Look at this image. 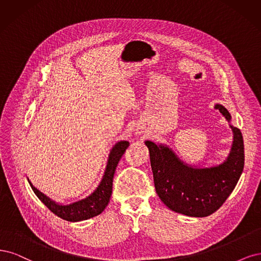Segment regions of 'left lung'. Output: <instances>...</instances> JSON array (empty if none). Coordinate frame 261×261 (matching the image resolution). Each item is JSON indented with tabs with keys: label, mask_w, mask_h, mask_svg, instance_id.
<instances>
[{
	"label": "left lung",
	"mask_w": 261,
	"mask_h": 261,
	"mask_svg": "<svg viewBox=\"0 0 261 261\" xmlns=\"http://www.w3.org/2000/svg\"><path fill=\"white\" fill-rule=\"evenodd\" d=\"M216 109L231 122L224 106ZM233 142L225 161L210 167L191 166L182 162L165 144L145 141L157 195L172 212L189 217H207L219 209L234 190L244 168V142L240 129L233 127Z\"/></svg>",
	"instance_id": "1"
}]
</instances>
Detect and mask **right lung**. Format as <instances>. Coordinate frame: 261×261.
Wrapping results in <instances>:
<instances>
[{"mask_svg": "<svg viewBox=\"0 0 261 261\" xmlns=\"http://www.w3.org/2000/svg\"><path fill=\"white\" fill-rule=\"evenodd\" d=\"M129 144L130 143L128 141H119L113 146L107 159V165L102 180H100L97 188L86 198L73 201L68 205H62L44 195L43 193L33 187L32 183L28 180L30 187L42 203L57 217L70 222L88 220L90 218L102 214L108 205L109 198L112 196L113 179L117 165H118L121 156Z\"/></svg>", "mask_w": 261, "mask_h": 261, "instance_id": "add662e5", "label": "right lung"}]
</instances>
